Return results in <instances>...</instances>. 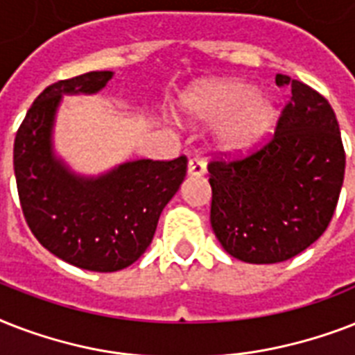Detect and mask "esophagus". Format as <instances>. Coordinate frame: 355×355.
<instances>
[{"label":"esophagus","instance_id":"obj_1","mask_svg":"<svg viewBox=\"0 0 355 355\" xmlns=\"http://www.w3.org/2000/svg\"><path fill=\"white\" fill-rule=\"evenodd\" d=\"M188 173L191 177H200L206 173V162L200 156H193L188 164Z\"/></svg>","mask_w":355,"mask_h":355}]
</instances>
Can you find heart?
<instances>
[{
	"mask_svg": "<svg viewBox=\"0 0 355 355\" xmlns=\"http://www.w3.org/2000/svg\"><path fill=\"white\" fill-rule=\"evenodd\" d=\"M254 86L241 80H208L199 83L184 97L189 116L200 121L223 125L219 141L228 153L241 155L261 144L276 125L278 110L269 97L254 96Z\"/></svg>",
	"mask_w": 355,
	"mask_h": 355,
	"instance_id": "obj_1",
	"label": "heart"
}]
</instances>
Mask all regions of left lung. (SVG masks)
Segmentation results:
<instances>
[{
  "label": "left lung",
  "instance_id": "1",
  "mask_svg": "<svg viewBox=\"0 0 355 355\" xmlns=\"http://www.w3.org/2000/svg\"><path fill=\"white\" fill-rule=\"evenodd\" d=\"M289 86L275 134L247 156L208 164L210 223L230 256L278 263L319 239L336 211L345 147L336 112L319 92L287 75Z\"/></svg>",
  "mask_w": 355,
  "mask_h": 355
}]
</instances>
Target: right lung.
Segmentation results:
<instances>
[{"instance_id": "1", "label": "right lung", "mask_w": 355, "mask_h": 355, "mask_svg": "<svg viewBox=\"0 0 355 355\" xmlns=\"http://www.w3.org/2000/svg\"><path fill=\"white\" fill-rule=\"evenodd\" d=\"M112 71H88L47 86L14 139V175L31 232L57 258L96 272L134 263L153 241L162 210L177 193L188 158L134 160L101 177H79L53 155L55 114L66 94H96Z\"/></svg>"}]
</instances>
